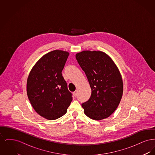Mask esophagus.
I'll list each match as a JSON object with an SVG mask.
<instances>
[{
	"label": "esophagus",
	"instance_id": "34e87169",
	"mask_svg": "<svg viewBox=\"0 0 155 155\" xmlns=\"http://www.w3.org/2000/svg\"><path fill=\"white\" fill-rule=\"evenodd\" d=\"M73 94H74V96L75 97H76V96H77V91H75L74 93H73Z\"/></svg>",
	"mask_w": 155,
	"mask_h": 155
}]
</instances>
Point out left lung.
Here are the masks:
<instances>
[{
	"label": "left lung",
	"mask_w": 155,
	"mask_h": 155,
	"mask_svg": "<svg viewBox=\"0 0 155 155\" xmlns=\"http://www.w3.org/2000/svg\"><path fill=\"white\" fill-rule=\"evenodd\" d=\"M75 57L92 91L88 101L82 103L85 114L96 120L107 118L116 110L123 95V84L118 68L101 51H85Z\"/></svg>",
	"instance_id": "8db88e82"
}]
</instances>
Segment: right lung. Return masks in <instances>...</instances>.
I'll use <instances>...</instances> for the list:
<instances>
[{
  "instance_id": "right-lung-1",
  "label": "right lung",
  "mask_w": 155,
  "mask_h": 155,
  "mask_svg": "<svg viewBox=\"0 0 155 155\" xmlns=\"http://www.w3.org/2000/svg\"><path fill=\"white\" fill-rule=\"evenodd\" d=\"M68 55L59 50L49 52L37 61L28 77L27 92L31 104L48 120L64 115L73 100L61 74Z\"/></svg>"
}]
</instances>
